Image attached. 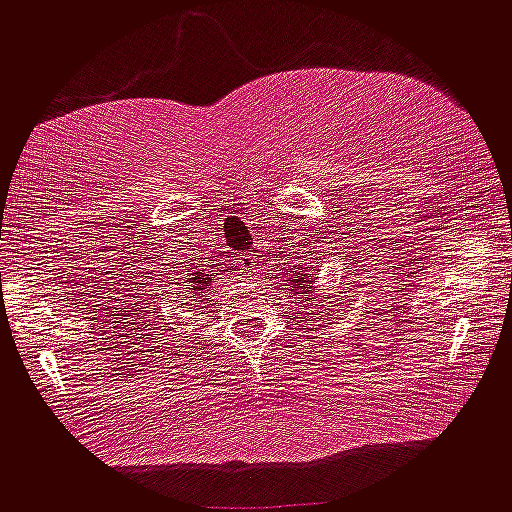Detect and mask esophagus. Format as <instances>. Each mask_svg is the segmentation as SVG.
Here are the masks:
<instances>
[{"instance_id":"obj_1","label":"esophagus","mask_w":512,"mask_h":512,"mask_svg":"<svg viewBox=\"0 0 512 512\" xmlns=\"http://www.w3.org/2000/svg\"><path fill=\"white\" fill-rule=\"evenodd\" d=\"M258 261H261V249H251L242 256L244 270H254V273H256V270L261 268V266H258Z\"/></svg>"}]
</instances>
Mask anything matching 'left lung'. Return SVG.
<instances>
[{
  "label": "left lung",
  "instance_id": "8db88e82",
  "mask_svg": "<svg viewBox=\"0 0 512 512\" xmlns=\"http://www.w3.org/2000/svg\"><path fill=\"white\" fill-rule=\"evenodd\" d=\"M301 273H304V270H299V273H296V280H292V277H289V280L294 282V289H296V294H304V292H311V280H306V275L301 277ZM299 284H304V288H299ZM294 289H289V292H294ZM308 301V299H306Z\"/></svg>",
  "mask_w": 512,
  "mask_h": 512
}]
</instances>
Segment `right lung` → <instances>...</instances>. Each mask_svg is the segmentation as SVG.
<instances>
[{"label": "right lung", "instance_id": "right-lung-1", "mask_svg": "<svg viewBox=\"0 0 512 512\" xmlns=\"http://www.w3.org/2000/svg\"><path fill=\"white\" fill-rule=\"evenodd\" d=\"M208 280H211V277H206V273H197L194 277H189V282H197V289L201 292V289H204V285H208ZM189 289V287H187Z\"/></svg>", "mask_w": 512, "mask_h": 512}]
</instances>
